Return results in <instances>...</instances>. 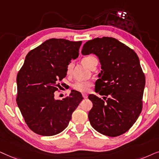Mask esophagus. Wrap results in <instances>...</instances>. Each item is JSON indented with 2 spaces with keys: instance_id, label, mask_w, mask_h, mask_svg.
<instances>
[{
  "instance_id": "esophagus-1",
  "label": "esophagus",
  "mask_w": 159,
  "mask_h": 159,
  "mask_svg": "<svg viewBox=\"0 0 159 159\" xmlns=\"http://www.w3.org/2000/svg\"><path fill=\"white\" fill-rule=\"evenodd\" d=\"M82 96H83V97L84 99H86L88 97V95L86 94H82Z\"/></svg>"
}]
</instances>
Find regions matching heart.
<instances>
[{"label":"heart","instance_id":"1","mask_svg":"<svg viewBox=\"0 0 159 159\" xmlns=\"http://www.w3.org/2000/svg\"><path fill=\"white\" fill-rule=\"evenodd\" d=\"M96 60L97 58L95 57L92 56V55H89V56L84 57L83 62L86 66L89 67ZM72 67H73V62H70L67 67V73H70ZM91 86H92V83L89 81H77L72 85V87L74 90L78 91V92H86L89 89Z\"/></svg>","mask_w":159,"mask_h":159}]
</instances>
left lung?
Segmentation results:
<instances>
[{"instance_id":"8db88e82","label":"left lung","mask_w":159,"mask_h":159,"mask_svg":"<svg viewBox=\"0 0 159 159\" xmlns=\"http://www.w3.org/2000/svg\"><path fill=\"white\" fill-rule=\"evenodd\" d=\"M82 54H94L101 64V73L89 94L93 107L89 112L92 127L101 134L117 137L127 132L143 109L145 77L134 51L117 39L96 38L84 44Z\"/></svg>"}]
</instances>
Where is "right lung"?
I'll return each instance as SVG.
<instances>
[{
	"mask_svg": "<svg viewBox=\"0 0 159 159\" xmlns=\"http://www.w3.org/2000/svg\"><path fill=\"white\" fill-rule=\"evenodd\" d=\"M82 41L51 39L31 50L16 76V103L25 121L33 132L52 136L62 132L83 99L73 90L62 100L54 92L67 75V67L79 54ZM62 85L63 84H61Z\"/></svg>",
	"mask_w": 159,
	"mask_h": 159,
	"instance_id": "right-lung-1",
	"label": "right lung"
}]
</instances>
